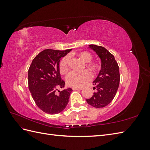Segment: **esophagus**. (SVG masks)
Listing matches in <instances>:
<instances>
[{"instance_id": "obj_1", "label": "esophagus", "mask_w": 150, "mask_h": 150, "mask_svg": "<svg viewBox=\"0 0 150 150\" xmlns=\"http://www.w3.org/2000/svg\"><path fill=\"white\" fill-rule=\"evenodd\" d=\"M82 89V88H73V90H81Z\"/></svg>"}]
</instances>
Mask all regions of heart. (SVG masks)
Segmentation results:
<instances>
[{"instance_id": "heart-1", "label": "heart", "mask_w": 150, "mask_h": 150, "mask_svg": "<svg viewBox=\"0 0 150 150\" xmlns=\"http://www.w3.org/2000/svg\"><path fill=\"white\" fill-rule=\"evenodd\" d=\"M77 56L82 62H86V66L90 69L93 73H97L100 69V66L98 63L90 62L92 59V55L86 52H81L77 54ZM68 56H66L61 60L60 62L59 69L60 71L62 74H64L69 70ZM91 78V73L88 70H84L81 72L73 71L67 76L66 82L68 86L73 88H79L84 86L87 82L90 81Z\"/></svg>"}]
</instances>
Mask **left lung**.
<instances>
[{
  "label": "left lung",
  "mask_w": 150,
  "mask_h": 150,
  "mask_svg": "<svg viewBox=\"0 0 150 150\" xmlns=\"http://www.w3.org/2000/svg\"><path fill=\"white\" fill-rule=\"evenodd\" d=\"M101 61V69L93 82L96 89L92 97L86 99L91 106L100 108L109 104L115 96L120 82L119 68L114 56L105 47L95 44L89 45Z\"/></svg>",
  "instance_id": "1"
}]
</instances>
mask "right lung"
I'll list each match as a JSON object with an SVG mask.
<instances>
[{"label": "right lung", "instance_id": "obj_1", "mask_svg": "<svg viewBox=\"0 0 150 150\" xmlns=\"http://www.w3.org/2000/svg\"><path fill=\"white\" fill-rule=\"evenodd\" d=\"M71 50H44L35 57L28 70V86L31 96L37 106L46 113H60L69 102L71 88L59 90V93H56V90L65 86V82L60 78V60Z\"/></svg>", "mask_w": 150, "mask_h": 150}]
</instances>
